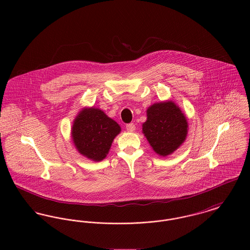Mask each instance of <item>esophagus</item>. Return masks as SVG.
<instances>
[{"mask_svg": "<svg viewBox=\"0 0 250 250\" xmlns=\"http://www.w3.org/2000/svg\"><path fill=\"white\" fill-rule=\"evenodd\" d=\"M126 129H127L128 132L132 133V132H134L136 130V126H135L134 123H129V124L126 125Z\"/></svg>", "mask_w": 250, "mask_h": 250, "instance_id": "1", "label": "esophagus"}]
</instances>
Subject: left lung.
<instances>
[{
	"label": "left lung",
	"mask_w": 250,
	"mask_h": 250,
	"mask_svg": "<svg viewBox=\"0 0 250 250\" xmlns=\"http://www.w3.org/2000/svg\"><path fill=\"white\" fill-rule=\"evenodd\" d=\"M146 115L143 133L147 142L158 155H171L187 139L188 125L186 115L171 100L151 105Z\"/></svg>",
	"instance_id": "8db88e82"
}]
</instances>
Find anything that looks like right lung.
Listing matches in <instances>:
<instances>
[{"label":"right lung","instance_id":"obj_1","mask_svg":"<svg viewBox=\"0 0 250 250\" xmlns=\"http://www.w3.org/2000/svg\"><path fill=\"white\" fill-rule=\"evenodd\" d=\"M120 126L98 107H83L73 121L72 142L83 157L101 162L107 157Z\"/></svg>","mask_w":250,"mask_h":250}]
</instances>
